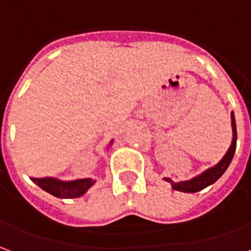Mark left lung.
<instances>
[{
  "instance_id": "8db88e82",
  "label": "left lung",
  "mask_w": 251,
  "mask_h": 251,
  "mask_svg": "<svg viewBox=\"0 0 251 251\" xmlns=\"http://www.w3.org/2000/svg\"><path fill=\"white\" fill-rule=\"evenodd\" d=\"M230 120H232V131H233V137H232V144L229 147L228 152L225 153V156L217 162L215 166L207 169L205 172H203L199 176H194L191 179L188 180H180V182H173L170 178H164L166 182L172 184L173 190L182 192H198L203 188L208 187L209 184L215 183L219 178L225 173V170L228 169L230 165L236 152V145H237V128H236V119H234V114H230Z\"/></svg>"
}]
</instances>
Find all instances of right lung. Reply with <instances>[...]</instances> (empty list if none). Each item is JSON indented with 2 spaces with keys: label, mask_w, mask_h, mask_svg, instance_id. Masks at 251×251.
Segmentation results:
<instances>
[{
  "label": "right lung",
  "mask_w": 251,
  "mask_h": 251,
  "mask_svg": "<svg viewBox=\"0 0 251 251\" xmlns=\"http://www.w3.org/2000/svg\"><path fill=\"white\" fill-rule=\"evenodd\" d=\"M112 143H114V140L110 141V145ZM31 180L48 194H51L56 198H61V199L79 198L95 183V180L91 179V178L60 180L57 178H53V176H46V178H31Z\"/></svg>",
  "instance_id": "add662e5"
}]
</instances>
